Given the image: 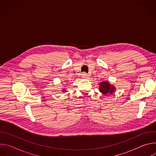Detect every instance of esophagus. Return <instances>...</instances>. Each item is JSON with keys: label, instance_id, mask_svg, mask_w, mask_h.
Listing matches in <instances>:
<instances>
[{"label": "esophagus", "instance_id": "obj_1", "mask_svg": "<svg viewBox=\"0 0 156 156\" xmlns=\"http://www.w3.org/2000/svg\"><path fill=\"white\" fill-rule=\"evenodd\" d=\"M88 76H89L88 74H87V73H85V72H83V73L81 74V77H82L83 78H88Z\"/></svg>", "mask_w": 156, "mask_h": 156}]
</instances>
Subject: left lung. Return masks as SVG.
Returning <instances> with one entry per match:
<instances>
[{
    "instance_id": "left-lung-1",
    "label": "left lung",
    "mask_w": 156,
    "mask_h": 156,
    "mask_svg": "<svg viewBox=\"0 0 156 156\" xmlns=\"http://www.w3.org/2000/svg\"><path fill=\"white\" fill-rule=\"evenodd\" d=\"M115 87L111 85L108 81H102L99 84V91L103 94H112L115 92Z\"/></svg>"
}]
</instances>
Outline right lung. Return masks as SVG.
I'll use <instances>...</instances> for the list:
<instances>
[{"instance_id": "right-lung-1", "label": "right lung", "mask_w": 156, "mask_h": 156, "mask_svg": "<svg viewBox=\"0 0 156 156\" xmlns=\"http://www.w3.org/2000/svg\"><path fill=\"white\" fill-rule=\"evenodd\" d=\"M63 91V92H65V90H62Z\"/></svg>"}]
</instances>
